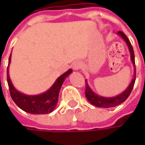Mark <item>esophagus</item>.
I'll return each instance as SVG.
<instances>
[{
	"label": "esophagus",
	"mask_w": 145,
	"mask_h": 145,
	"mask_svg": "<svg viewBox=\"0 0 145 145\" xmlns=\"http://www.w3.org/2000/svg\"><path fill=\"white\" fill-rule=\"evenodd\" d=\"M72 67L74 71H78L82 67V63L80 61H75V62H74V63H73Z\"/></svg>",
	"instance_id": "34e87169"
}]
</instances>
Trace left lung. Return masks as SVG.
<instances>
[{"mask_svg": "<svg viewBox=\"0 0 145 145\" xmlns=\"http://www.w3.org/2000/svg\"><path fill=\"white\" fill-rule=\"evenodd\" d=\"M117 35L120 36L127 46L129 52L131 54V60L133 66H134V76L132 81L130 83V85H128L127 88L125 89L124 91L121 92L120 94L117 95L116 96H112V97H106V96H103V95H99L95 93L94 91H92V89L90 88V86L88 84V81L87 79L85 80V84H86V89H85V96L87 98L88 102L93 106L97 107H102V108H110V107H114L118 106L122 103H123L128 96L131 94L132 89L134 88V83H135V79H136V67H135V60H134V54L133 47L131 46V43L128 38L126 36L124 33L123 32L119 31L117 33Z\"/></svg>", "mask_w": 145, "mask_h": 145, "instance_id": "1", "label": "left lung"}]
</instances>
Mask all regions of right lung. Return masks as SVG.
Returning a JSON list of instances; mask_svg holds the SVG:
<instances>
[{
    "label": "right lung",
    "mask_w": 145,
    "mask_h": 145,
    "mask_svg": "<svg viewBox=\"0 0 145 145\" xmlns=\"http://www.w3.org/2000/svg\"><path fill=\"white\" fill-rule=\"evenodd\" d=\"M11 54L8 60V87L10 94L15 104L25 112L31 114H48L54 111L58 103V98L60 88L65 79L73 72L72 69H69L60 77H58L53 85L48 90L39 95H26L18 91L15 88L9 76V65L11 63Z\"/></svg>",
    "instance_id": "1"
}]
</instances>
